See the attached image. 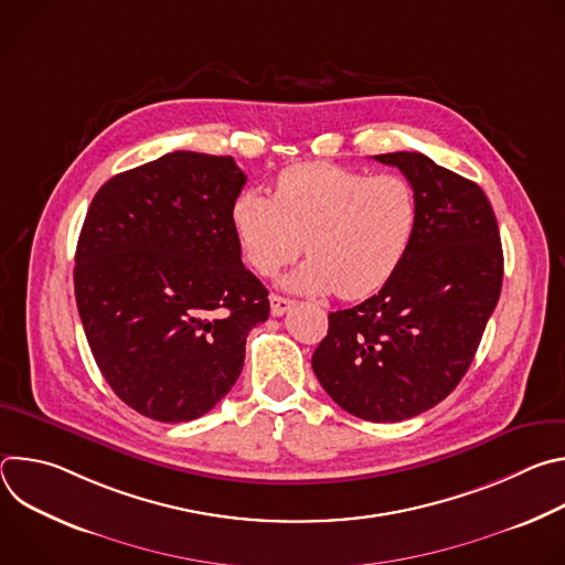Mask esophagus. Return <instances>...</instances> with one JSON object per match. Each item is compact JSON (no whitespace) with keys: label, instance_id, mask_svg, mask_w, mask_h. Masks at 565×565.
<instances>
[{"label":"esophagus","instance_id":"esophagus-1","mask_svg":"<svg viewBox=\"0 0 565 565\" xmlns=\"http://www.w3.org/2000/svg\"><path fill=\"white\" fill-rule=\"evenodd\" d=\"M292 299L288 297H281V295H270V312L273 317H281L284 312H288L292 308Z\"/></svg>","mask_w":565,"mask_h":565}]
</instances>
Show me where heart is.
Listing matches in <instances>:
<instances>
[{"mask_svg":"<svg viewBox=\"0 0 565 565\" xmlns=\"http://www.w3.org/2000/svg\"><path fill=\"white\" fill-rule=\"evenodd\" d=\"M230 225L246 264L277 275L310 255L286 288L364 299L405 262L418 230V194L399 174H364L335 163H297L279 172L273 199L244 190Z\"/></svg>","mask_w":565,"mask_h":565,"instance_id":"obj_1","label":"heart"}]
</instances>
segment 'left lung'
Segmentation results:
<instances>
[{"instance_id":"1","label":"left lung","mask_w":565,"mask_h":565,"mask_svg":"<svg viewBox=\"0 0 565 565\" xmlns=\"http://www.w3.org/2000/svg\"><path fill=\"white\" fill-rule=\"evenodd\" d=\"M418 194V230L395 275L329 315L312 371L338 405L371 423L414 418L467 373L503 286L494 210L473 181L418 151L373 156Z\"/></svg>"}]
</instances>
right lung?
Segmentation results:
<instances>
[{"label": "right lung", "mask_w": 565, "mask_h": 565, "mask_svg": "<svg viewBox=\"0 0 565 565\" xmlns=\"http://www.w3.org/2000/svg\"><path fill=\"white\" fill-rule=\"evenodd\" d=\"M244 185L232 156L172 151L116 174L89 205L77 312L107 384L140 416L174 425L207 414L268 319V290L230 225Z\"/></svg>", "instance_id": "1"}]
</instances>
